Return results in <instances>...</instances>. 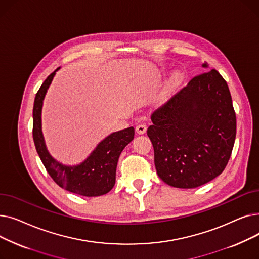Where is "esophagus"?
<instances>
[{
  "label": "esophagus",
  "instance_id": "1",
  "mask_svg": "<svg viewBox=\"0 0 259 259\" xmlns=\"http://www.w3.org/2000/svg\"><path fill=\"white\" fill-rule=\"evenodd\" d=\"M147 131V126L145 124H140L137 127H135V132L138 134H144Z\"/></svg>",
  "mask_w": 259,
  "mask_h": 259
}]
</instances>
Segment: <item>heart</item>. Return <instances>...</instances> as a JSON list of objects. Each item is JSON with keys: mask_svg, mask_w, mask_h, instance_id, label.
Here are the masks:
<instances>
[{"mask_svg": "<svg viewBox=\"0 0 259 259\" xmlns=\"http://www.w3.org/2000/svg\"><path fill=\"white\" fill-rule=\"evenodd\" d=\"M182 77H183L182 72L175 71V72L171 75V77H170L169 87H170V88H174V87L178 86V85L181 83V81H182Z\"/></svg>", "mask_w": 259, "mask_h": 259, "instance_id": "b5f03b06", "label": "heart"}]
</instances>
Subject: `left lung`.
Segmentation results:
<instances>
[{"instance_id": "obj_1", "label": "left lung", "mask_w": 259, "mask_h": 259, "mask_svg": "<svg viewBox=\"0 0 259 259\" xmlns=\"http://www.w3.org/2000/svg\"><path fill=\"white\" fill-rule=\"evenodd\" d=\"M151 120L147 134L162 182L191 189L225 170L235 142L236 115L227 81L215 69L193 77Z\"/></svg>"}]
</instances>
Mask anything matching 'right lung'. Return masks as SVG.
I'll return each mask as SVG.
<instances>
[{
    "instance_id": "1",
    "label": "right lung",
    "mask_w": 259,
    "mask_h": 259,
    "mask_svg": "<svg viewBox=\"0 0 259 259\" xmlns=\"http://www.w3.org/2000/svg\"><path fill=\"white\" fill-rule=\"evenodd\" d=\"M59 69L45 79L34 99L32 134L36 152L51 179L61 188L88 197L104 195L115 184L118 157L134 139V128L129 127L108 135L79 165L66 166L54 159L47 150L42 132V107L46 92Z\"/></svg>"
}]
</instances>
